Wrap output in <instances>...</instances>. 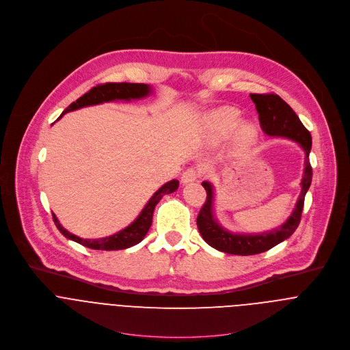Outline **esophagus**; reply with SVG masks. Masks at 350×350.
Returning a JSON list of instances; mask_svg holds the SVG:
<instances>
[{
	"label": "esophagus",
	"instance_id": "esophagus-1",
	"mask_svg": "<svg viewBox=\"0 0 350 350\" xmlns=\"http://www.w3.org/2000/svg\"><path fill=\"white\" fill-rule=\"evenodd\" d=\"M201 174H202L201 168H198V167H190V168H187V170L182 174L180 180H182L183 185H187V183L196 182V180L201 176Z\"/></svg>",
	"mask_w": 350,
	"mask_h": 350
}]
</instances>
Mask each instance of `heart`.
Masks as SVG:
<instances>
[{"label": "heart", "instance_id": "1", "mask_svg": "<svg viewBox=\"0 0 350 350\" xmlns=\"http://www.w3.org/2000/svg\"><path fill=\"white\" fill-rule=\"evenodd\" d=\"M239 123V118L234 111L230 109H220L216 111L209 120L211 124V131L215 139H223L226 137H228L236 126ZM235 131V144L238 148L241 149H246L250 148L257 138V133L256 129L252 124L243 123L239 124Z\"/></svg>", "mask_w": 350, "mask_h": 350}]
</instances>
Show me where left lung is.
<instances>
[{"mask_svg":"<svg viewBox=\"0 0 350 350\" xmlns=\"http://www.w3.org/2000/svg\"><path fill=\"white\" fill-rule=\"evenodd\" d=\"M250 98L256 105L261 130L269 137H283L295 141L305 152V168L301 180V193L294 211L282 226L261 234H234L223 228L213 215V186L209 182H202L206 190V201L197 216L198 231L212 247L238 256L258 254L287 239L299 224L305 194L312 182V167L309 163L312 137L299 118L278 94H250Z\"/></svg>","mask_w":350,"mask_h":350,"instance_id":"left-lung-1","label":"left lung"}]
</instances>
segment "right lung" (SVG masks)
Instances as JSON below:
<instances>
[{"label": "right lung", "instance_id": "1", "mask_svg": "<svg viewBox=\"0 0 350 350\" xmlns=\"http://www.w3.org/2000/svg\"><path fill=\"white\" fill-rule=\"evenodd\" d=\"M152 93V88L145 83H104L93 88L89 90L86 94L79 97L75 103H72L63 113H68L71 111L81 109L83 107H90V105H98L103 103H109V101H130V100H139ZM60 116V118H62ZM59 118V119H60ZM179 187V180L172 179L167 183H164L148 201L142 212L138 215V217L126 228L120 230L119 232L105 237V238H98V239H83L79 238L70 231H67L57 220L56 215L53 213V220L59 231L68 239L75 241L86 247L96 249V250H120V249H127L131 247L137 243H139L145 235L148 234L150 226H152V219H153V212L159 201L163 198L165 194L174 193Z\"/></svg>", "mask_w": 350, "mask_h": 350}]
</instances>
